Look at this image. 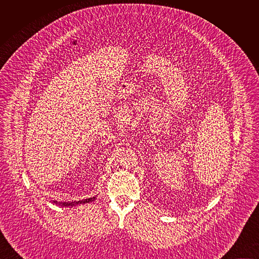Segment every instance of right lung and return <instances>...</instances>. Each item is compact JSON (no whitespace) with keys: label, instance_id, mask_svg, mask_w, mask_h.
Listing matches in <instances>:
<instances>
[{"label":"right lung","instance_id":"1","mask_svg":"<svg viewBox=\"0 0 259 259\" xmlns=\"http://www.w3.org/2000/svg\"><path fill=\"white\" fill-rule=\"evenodd\" d=\"M95 199H96V197L88 198V199L81 200V201H78V202H76V201H73V202H57V201H53L52 203H53V204H56V205H59V206H61V207H73V206L81 205V204L91 203V202H93Z\"/></svg>","mask_w":259,"mask_h":259}]
</instances>
